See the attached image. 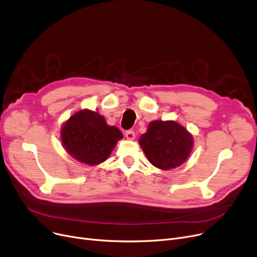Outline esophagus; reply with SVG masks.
<instances>
[{"instance_id": "esophagus-1", "label": "esophagus", "mask_w": 257, "mask_h": 257, "mask_svg": "<svg viewBox=\"0 0 257 257\" xmlns=\"http://www.w3.org/2000/svg\"><path fill=\"white\" fill-rule=\"evenodd\" d=\"M125 136H126V138H127L128 140H133L134 138H136V133H134L133 130H127V131L125 132Z\"/></svg>"}]
</instances>
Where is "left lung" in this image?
Masks as SVG:
<instances>
[{
    "label": "left lung",
    "mask_w": 257,
    "mask_h": 257,
    "mask_svg": "<svg viewBox=\"0 0 257 257\" xmlns=\"http://www.w3.org/2000/svg\"><path fill=\"white\" fill-rule=\"evenodd\" d=\"M148 160L161 170L181 166L193 149V137L174 120H153L139 141Z\"/></svg>",
    "instance_id": "1"
}]
</instances>
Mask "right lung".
<instances>
[{
  "label": "right lung",
  "instance_id": "right-lung-1",
  "mask_svg": "<svg viewBox=\"0 0 257 257\" xmlns=\"http://www.w3.org/2000/svg\"><path fill=\"white\" fill-rule=\"evenodd\" d=\"M123 134L114 126L107 125L96 111L80 110L61 128L65 150L80 163L96 166L105 161Z\"/></svg>",
  "mask_w": 257,
  "mask_h": 257
}]
</instances>
